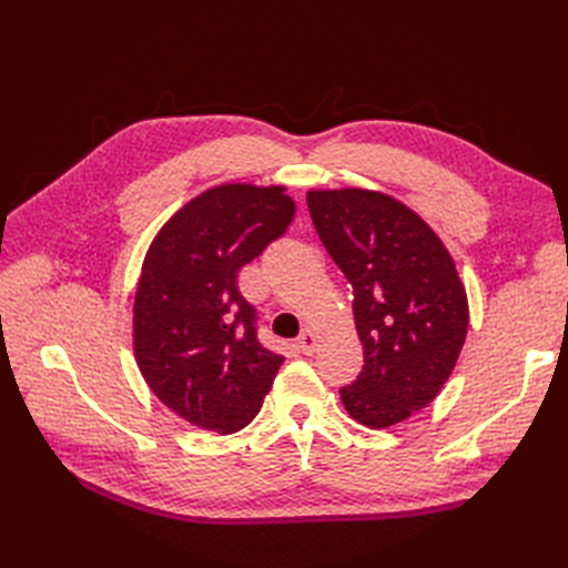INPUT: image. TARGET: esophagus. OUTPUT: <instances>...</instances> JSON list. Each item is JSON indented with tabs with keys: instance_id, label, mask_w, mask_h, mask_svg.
I'll list each match as a JSON object with an SVG mask.
<instances>
[{
	"instance_id": "1",
	"label": "esophagus",
	"mask_w": 568,
	"mask_h": 568,
	"mask_svg": "<svg viewBox=\"0 0 568 568\" xmlns=\"http://www.w3.org/2000/svg\"><path fill=\"white\" fill-rule=\"evenodd\" d=\"M317 348V336L313 329H305L301 336H298V351L303 355H313Z\"/></svg>"
}]
</instances>
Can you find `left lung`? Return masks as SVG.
<instances>
[{
  "instance_id": "8db88e82",
  "label": "left lung",
  "mask_w": 568,
  "mask_h": 568,
  "mask_svg": "<svg viewBox=\"0 0 568 568\" xmlns=\"http://www.w3.org/2000/svg\"><path fill=\"white\" fill-rule=\"evenodd\" d=\"M307 209L353 286L365 351L341 403L369 428L400 424L440 393L467 338L469 303L453 255L415 211L382 192H307Z\"/></svg>"
}]
</instances>
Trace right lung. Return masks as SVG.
<instances>
[{"label": "right lung", "mask_w": 568, "mask_h": 568, "mask_svg": "<svg viewBox=\"0 0 568 568\" xmlns=\"http://www.w3.org/2000/svg\"><path fill=\"white\" fill-rule=\"evenodd\" d=\"M284 186L220 184L153 239L134 296V357L153 395L205 432L234 434L261 412L284 357L261 346L236 274L291 225Z\"/></svg>", "instance_id": "obj_1"}]
</instances>
